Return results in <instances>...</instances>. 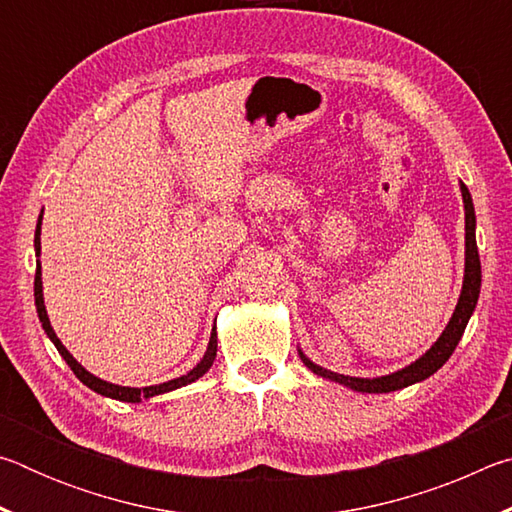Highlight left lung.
<instances>
[{
	"label": "left lung",
	"mask_w": 512,
	"mask_h": 512,
	"mask_svg": "<svg viewBox=\"0 0 512 512\" xmlns=\"http://www.w3.org/2000/svg\"><path fill=\"white\" fill-rule=\"evenodd\" d=\"M461 194H463V205H465V275H463V289H461V298H458V305L454 309L452 318H449L447 327L443 329V334L438 336V341L431 345V348L422 354L420 359H415L411 366H406L397 372H391V375L384 377H350V375H339V372H332L327 368L316 366L305 352H300V359L305 366L314 372V375L336 381V384L348 386L357 393H391V391H400V388H406L411 384H418V381H424L431 377L438 368L445 366V361L452 357V352L456 350L458 341L467 327V320H470L472 311L476 307V300H479V291H481V259H479V248H476V216H474V203L470 196V189H467L461 183Z\"/></svg>",
	"instance_id": "8db88e82"
}]
</instances>
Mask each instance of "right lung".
<instances>
[{
    "instance_id": "right-lung-1",
    "label": "right lung",
    "mask_w": 512,
    "mask_h": 512,
    "mask_svg": "<svg viewBox=\"0 0 512 512\" xmlns=\"http://www.w3.org/2000/svg\"><path fill=\"white\" fill-rule=\"evenodd\" d=\"M40 228H42V214L38 216V225H36V239H33V246H36V282H33V296H36V309H38V318L42 323V329H45L47 336L51 339V343L56 345V350L60 352V357L67 361V366L74 370V375L79 377L85 386L92 388L94 393H99L103 397H112V400H119V402H142V400H151L155 395H162V393H169V391H176V388H183L187 384H192L198 377H203L207 370L212 368V363L216 359V327L212 329L210 334V343H207V350L203 354V359L196 363V366L187 372L183 377H176L171 381H164V384H155V386H144V388H131V386H117V384H110V381H103L99 377H94L92 372L85 370L79 361H76L69 350L65 348L63 343L54 332V327L49 323V316H47V309H45V298H42V266H40Z\"/></svg>"
}]
</instances>
